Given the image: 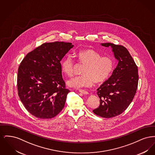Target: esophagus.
I'll use <instances>...</instances> for the list:
<instances>
[{
  "mask_svg": "<svg viewBox=\"0 0 155 155\" xmlns=\"http://www.w3.org/2000/svg\"><path fill=\"white\" fill-rule=\"evenodd\" d=\"M79 92H81L82 94H84V95H88L89 94L88 91H87L85 90H84V89H80Z\"/></svg>",
  "mask_w": 155,
  "mask_h": 155,
  "instance_id": "obj_1",
  "label": "esophagus"
}]
</instances>
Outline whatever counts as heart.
Instances as JSON below:
<instances>
[{
  "instance_id": "1",
  "label": "heart",
  "mask_w": 155,
  "mask_h": 155,
  "mask_svg": "<svg viewBox=\"0 0 155 155\" xmlns=\"http://www.w3.org/2000/svg\"><path fill=\"white\" fill-rule=\"evenodd\" d=\"M75 56L78 63L84 65L83 75L77 76L67 82L68 85L75 88L88 87L95 83L101 84L110 75L114 66V62L109 56H102L101 54L92 49H84L78 51ZM61 70L67 77H71L74 71V61L66 56L61 61Z\"/></svg>"
}]
</instances>
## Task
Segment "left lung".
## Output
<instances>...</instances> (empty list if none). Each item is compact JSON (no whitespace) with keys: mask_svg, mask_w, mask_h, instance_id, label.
Segmentation results:
<instances>
[{"mask_svg":"<svg viewBox=\"0 0 155 155\" xmlns=\"http://www.w3.org/2000/svg\"><path fill=\"white\" fill-rule=\"evenodd\" d=\"M102 45L111 47L118 62L110 77L97 89L100 105L93 112L102 117L111 118L121 114L133 101L138 88V71L124 46L111 43Z\"/></svg>","mask_w":155,"mask_h":155,"instance_id":"left-lung-1","label":"left lung"}]
</instances>
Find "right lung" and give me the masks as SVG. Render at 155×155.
<instances>
[{"mask_svg":"<svg viewBox=\"0 0 155 155\" xmlns=\"http://www.w3.org/2000/svg\"><path fill=\"white\" fill-rule=\"evenodd\" d=\"M73 47L69 42L44 43L21 61L18 94L25 108L37 118H53L64 107L70 91L62 77L60 61Z\"/></svg>","mask_w":155,"mask_h":155,"instance_id":"right-lung-1","label":"right lung"}]
</instances>
